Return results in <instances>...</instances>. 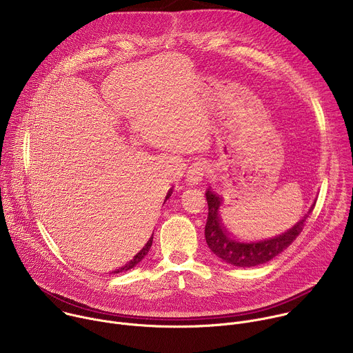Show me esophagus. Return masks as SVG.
Masks as SVG:
<instances>
[{
  "instance_id": "1",
  "label": "esophagus",
  "mask_w": 353,
  "mask_h": 353,
  "mask_svg": "<svg viewBox=\"0 0 353 353\" xmlns=\"http://www.w3.org/2000/svg\"><path fill=\"white\" fill-rule=\"evenodd\" d=\"M207 172V166L204 162H195L190 166V169L187 170V183L190 185H195L203 181V177L205 176Z\"/></svg>"
}]
</instances>
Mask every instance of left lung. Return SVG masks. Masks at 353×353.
<instances>
[{
	"mask_svg": "<svg viewBox=\"0 0 353 353\" xmlns=\"http://www.w3.org/2000/svg\"><path fill=\"white\" fill-rule=\"evenodd\" d=\"M208 201V219L205 225V239L208 247L214 251L219 259L225 263L232 264L234 267H256L264 264L278 254H281L285 248H288L296 237L303 230L309 215L313 212L314 205L309 210V212L301 218L293 228L289 230L265 239L245 240L233 236L223 225L219 216L221 198L211 190L205 192Z\"/></svg>",
	"mask_w": 353,
	"mask_h": 353,
	"instance_id": "obj_1",
	"label": "left lung"
}]
</instances>
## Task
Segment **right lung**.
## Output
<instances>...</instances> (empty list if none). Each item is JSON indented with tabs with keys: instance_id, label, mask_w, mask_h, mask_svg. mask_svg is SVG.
<instances>
[{
	"instance_id": "right-lung-1",
	"label": "right lung",
	"mask_w": 353,
	"mask_h": 353,
	"mask_svg": "<svg viewBox=\"0 0 353 353\" xmlns=\"http://www.w3.org/2000/svg\"><path fill=\"white\" fill-rule=\"evenodd\" d=\"M170 194H172V190L168 192V195H166V201H168V198L170 196ZM152 240H154V234H152V237L149 239V241L145 244V247L139 251V253L137 254V256H134V259L128 263V264H125L124 267H121L120 270H117V271H114V274H119V272H123V271H128V270H131V268H134L146 254H148V251H149V248H150V245H152Z\"/></svg>"
}]
</instances>
